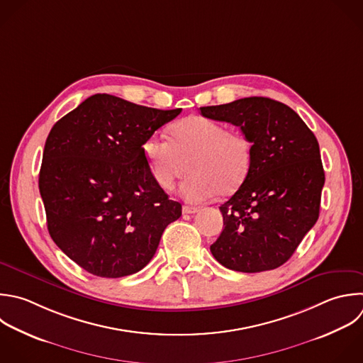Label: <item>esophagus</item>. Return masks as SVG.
Wrapping results in <instances>:
<instances>
[{"label":"esophagus","mask_w":363,"mask_h":363,"mask_svg":"<svg viewBox=\"0 0 363 363\" xmlns=\"http://www.w3.org/2000/svg\"><path fill=\"white\" fill-rule=\"evenodd\" d=\"M182 211H183V214H196L199 211V208L197 207H190V206H183Z\"/></svg>","instance_id":"obj_1"}]
</instances>
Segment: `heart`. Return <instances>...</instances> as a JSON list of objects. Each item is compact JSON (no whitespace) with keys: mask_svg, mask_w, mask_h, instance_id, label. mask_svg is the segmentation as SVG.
Segmentation results:
<instances>
[{"mask_svg":"<svg viewBox=\"0 0 363 363\" xmlns=\"http://www.w3.org/2000/svg\"><path fill=\"white\" fill-rule=\"evenodd\" d=\"M143 155L153 179L166 190L193 172L180 186L190 203H201L217 193L228 196L245 182L251 169V145L241 133L204 116H189L172 128V139L152 135Z\"/></svg>","mask_w":363,"mask_h":363,"instance_id":"b5f03b06","label":"heart"}]
</instances>
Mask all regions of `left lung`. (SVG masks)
<instances>
[{"instance_id": "1", "label": "left lung", "mask_w": 363, "mask_h": 363, "mask_svg": "<svg viewBox=\"0 0 363 363\" xmlns=\"http://www.w3.org/2000/svg\"><path fill=\"white\" fill-rule=\"evenodd\" d=\"M200 112L238 126L252 153L245 182L220 207L224 228L210 251L234 271L278 268L319 217L325 173L318 140L295 111L269 98H244Z\"/></svg>"}]
</instances>
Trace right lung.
Listing matches in <instances>:
<instances>
[{
	"label": "right lung",
	"instance_id": "add662e5",
	"mask_svg": "<svg viewBox=\"0 0 363 363\" xmlns=\"http://www.w3.org/2000/svg\"><path fill=\"white\" fill-rule=\"evenodd\" d=\"M180 112L96 94L51 129L40 170L47 225L85 271L104 278L140 271L182 216L143 155L146 139Z\"/></svg>",
	"mask_w": 363,
	"mask_h": 363
}]
</instances>
